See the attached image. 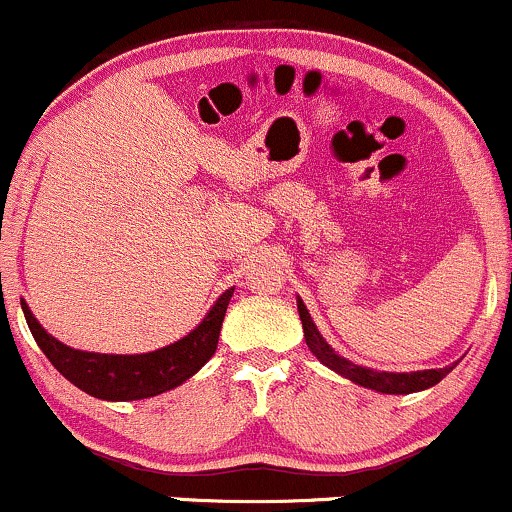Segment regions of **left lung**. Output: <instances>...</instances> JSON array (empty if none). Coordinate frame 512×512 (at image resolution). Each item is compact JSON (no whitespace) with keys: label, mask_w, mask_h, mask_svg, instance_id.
I'll use <instances>...</instances> for the list:
<instances>
[{"label":"left lung","mask_w":512,"mask_h":512,"mask_svg":"<svg viewBox=\"0 0 512 512\" xmlns=\"http://www.w3.org/2000/svg\"><path fill=\"white\" fill-rule=\"evenodd\" d=\"M296 306H299V316H301V325H303V338H306L308 350L316 355L320 362L325 364L328 369L338 372L345 379L355 381V384L364 386V389L372 391H381V393H415V391H425L430 386L440 384L445 376L452 372V367L445 369H423V372H376V369H367L359 367V364L350 362V359L340 357L328 342L323 340V335L318 333L316 323L311 320V313L308 308L303 306L301 299H296Z\"/></svg>","instance_id":"obj_1"}]
</instances>
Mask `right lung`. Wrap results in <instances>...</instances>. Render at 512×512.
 <instances>
[{"label":"right lung","mask_w":512,"mask_h":512,"mask_svg":"<svg viewBox=\"0 0 512 512\" xmlns=\"http://www.w3.org/2000/svg\"><path fill=\"white\" fill-rule=\"evenodd\" d=\"M233 296V286L223 291L206 318L189 335L172 345L143 355H101V352L72 350L48 335V330L33 318L31 308L21 301L31 335L43 355L70 384L101 401H140L184 384L213 357L221 335L223 316Z\"/></svg>","instance_id":"obj_1"}]
</instances>
